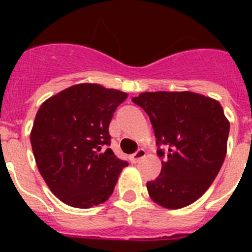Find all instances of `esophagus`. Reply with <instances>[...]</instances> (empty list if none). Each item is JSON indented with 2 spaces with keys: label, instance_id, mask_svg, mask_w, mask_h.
<instances>
[{
  "label": "esophagus",
  "instance_id": "1",
  "mask_svg": "<svg viewBox=\"0 0 252 252\" xmlns=\"http://www.w3.org/2000/svg\"><path fill=\"white\" fill-rule=\"evenodd\" d=\"M145 157H146V151L144 150V149H139V150H137L136 153L131 155L130 160L132 162H139L140 160L144 159V158H145Z\"/></svg>",
  "mask_w": 252,
  "mask_h": 252
}]
</instances>
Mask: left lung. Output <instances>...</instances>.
Segmentation results:
<instances>
[{"instance_id":"8db88e82","label":"left lung","mask_w":252,"mask_h":252,"mask_svg":"<svg viewBox=\"0 0 252 252\" xmlns=\"http://www.w3.org/2000/svg\"><path fill=\"white\" fill-rule=\"evenodd\" d=\"M132 102L149 115L158 155L166 157L159 177L146 184L149 195L168 209L192 204L211 187L226 158L230 122L223 108L189 91L145 92Z\"/></svg>"}]
</instances>
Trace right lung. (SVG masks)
Here are the masks:
<instances>
[{"label": "right lung", "instance_id": "right-lung-1", "mask_svg": "<svg viewBox=\"0 0 252 252\" xmlns=\"http://www.w3.org/2000/svg\"><path fill=\"white\" fill-rule=\"evenodd\" d=\"M127 93L81 83L46 99L37 111L30 141L40 174L60 201L91 208L113 193L127 161L111 149L108 126Z\"/></svg>", "mask_w": 252, "mask_h": 252}]
</instances>
